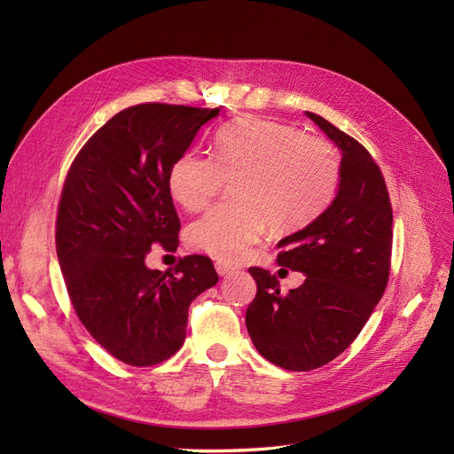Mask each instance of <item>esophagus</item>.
Here are the masks:
<instances>
[{
	"mask_svg": "<svg viewBox=\"0 0 454 454\" xmlns=\"http://www.w3.org/2000/svg\"><path fill=\"white\" fill-rule=\"evenodd\" d=\"M215 270H217L219 277H225V274H231L232 270H235V267L229 265V263H223V261H217Z\"/></svg>",
	"mask_w": 454,
	"mask_h": 454,
	"instance_id": "1",
	"label": "esophagus"
}]
</instances>
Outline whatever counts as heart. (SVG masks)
Wrapping results in <instances>:
<instances>
[{"label": "heart", "mask_w": 454, "mask_h": 454, "mask_svg": "<svg viewBox=\"0 0 454 454\" xmlns=\"http://www.w3.org/2000/svg\"><path fill=\"white\" fill-rule=\"evenodd\" d=\"M225 180L235 202L222 204L187 229L191 248L240 261L274 231L301 229L333 200L340 162L333 145L280 121L246 117L215 136L214 155L185 151L168 172V193L187 212L208 206Z\"/></svg>", "instance_id": "heart-1"}]
</instances>
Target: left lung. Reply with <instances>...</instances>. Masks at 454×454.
I'll return each instance as SVG.
<instances>
[{
	"label": "left lung",
	"instance_id": "obj_1",
	"mask_svg": "<svg viewBox=\"0 0 454 454\" xmlns=\"http://www.w3.org/2000/svg\"><path fill=\"white\" fill-rule=\"evenodd\" d=\"M307 117L340 151L337 195L278 242V265L303 272L305 282L284 295L277 277L252 267L257 294L246 310L257 352L290 371L322 367L350 347L384 294L392 254V206L373 157L324 117Z\"/></svg>",
	"mask_w": 454,
	"mask_h": 454
}]
</instances>
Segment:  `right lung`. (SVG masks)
I'll list each match as a JSON object with an SVG mask.
<instances>
[{"label":"right lung","mask_w":454,"mask_h":454,"mask_svg":"<svg viewBox=\"0 0 454 454\" xmlns=\"http://www.w3.org/2000/svg\"><path fill=\"white\" fill-rule=\"evenodd\" d=\"M219 109L140 104L96 130L66 176L57 255L81 324L117 360L157 365L182 348L191 301L217 284L210 257L176 272L145 265L151 246L176 252L180 217L172 162Z\"/></svg>","instance_id":"obj_1"}]
</instances>
